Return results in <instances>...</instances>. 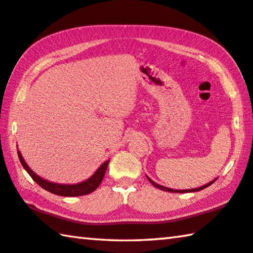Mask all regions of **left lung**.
I'll use <instances>...</instances> for the list:
<instances>
[{
  "instance_id": "8db88e82",
  "label": "left lung",
  "mask_w": 253,
  "mask_h": 253,
  "mask_svg": "<svg viewBox=\"0 0 253 253\" xmlns=\"http://www.w3.org/2000/svg\"><path fill=\"white\" fill-rule=\"evenodd\" d=\"M147 178H148V181L151 182L154 186L155 187H157V188H160V190H163V191H166V192H172V193H188V192H198V191H201V190H203V188H205V187H208V186H210L211 185V184H213L214 182H215V179H214V181H212V182H210V183H208V184H205V185H203V186H201V187H198V188H192V190H173V188H169V187H165V186H162V185H160V184H157V183H155V182H153L151 178H149L148 176H147Z\"/></svg>"
}]
</instances>
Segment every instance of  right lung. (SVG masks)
Instances as JSON below:
<instances>
[{"instance_id": "right-lung-1", "label": "right lung", "mask_w": 253, "mask_h": 253, "mask_svg": "<svg viewBox=\"0 0 253 253\" xmlns=\"http://www.w3.org/2000/svg\"><path fill=\"white\" fill-rule=\"evenodd\" d=\"M18 155H19L21 164H22L24 169L29 173V175L32 177L34 182L39 184L42 188H44V190L50 192V193L60 195V196H81V195L91 193V192L97 190V187L100 185L102 179H104L107 166H108V163H109V161L105 162L104 164H102L100 168L96 170V173L93 174L90 178H88L87 181L81 182L78 184H72V185H67V184H57V183L45 181V179L38 176V175L29 168L27 163L24 162L23 157L19 151H18Z\"/></svg>"}]
</instances>
